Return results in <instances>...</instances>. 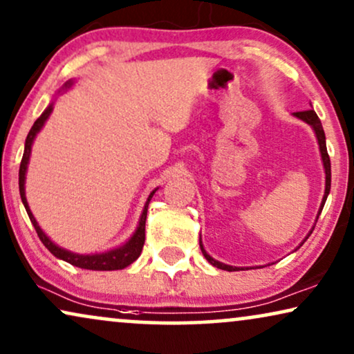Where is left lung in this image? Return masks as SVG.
Returning a JSON list of instances; mask_svg holds the SVG:
<instances>
[{
    "label": "left lung",
    "mask_w": 354,
    "mask_h": 354,
    "mask_svg": "<svg viewBox=\"0 0 354 354\" xmlns=\"http://www.w3.org/2000/svg\"><path fill=\"white\" fill-rule=\"evenodd\" d=\"M293 116L299 118L301 121L308 122V124L310 126V128L314 129L315 138H317V144H319V150H320V157H322L324 171H325V192H324L322 202H320V209H319V212H317V216H315V221H317L319 215H320V212H322V209H324L325 201H327L328 192H330V181H332L330 158H328V153H327V145H325V133H324V129H322V122H320L319 116L315 115V111L313 110V108H310V110H306V111H296V113H293ZM313 230H314V226H313ZM313 230H310L308 236L304 238V241L310 236V233H313ZM304 241H303V243H304ZM303 243H301V244H303ZM199 244H201V251H202V254H204V257H205L207 261H209L214 267H216V268H221V270H228V272H236L238 268H239V267L226 266V263H221V262H218V261H215L214 257H212V256H209V254H207V251L204 249V244H202L201 239H199ZM301 244H299V246H301Z\"/></svg>",
    "instance_id": "8db88e82"
}]
</instances>
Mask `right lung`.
<instances>
[{"label":"right lung","instance_id":"obj_1","mask_svg":"<svg viewBox=\"0 0 354 354\" xmlns=\"http://www.w3.org/2000/svg\"><path fill=\"white\" fill-rule=\"evenodd\" d=\"M73 84H74L73 79H71V81H68L63 87H61V91H66V88H69ZM51 111H53V102H51L50 105L45 108V111L41 113L39 120L34 122V126H32L29 134H27L26 147H24L21 168H19V192H21V199H22L24 207H26V210H27V215H29L32 225H34L35 232H37V234H39L40 241L45 244V248L48 249V251L53 254L55 257L61 259V261H66L74 267L87 268V270H121V268L131 266V263H133L136 259L140 256V252H142L144 241H145V220H147L149 202H150V199H152V196L155 194V191L157 189L150 192L149 199L144 205L142 214H140L139 225H138V228H136V232L133 233V236H131L124 244H121V246L110 249V251H105V252H98V254H77V252H71V251H68V249L55 244L48 236H46L44 230L40 228L39 221L35 220V216H34V214H32L30 207H29V204H27V199H26V173H27V167H29L32 144H34L37 134H39L41 128L45 126V122L50 118Z\"/></svg>","mask_w":354,"mask_h":354}]
</instances>
